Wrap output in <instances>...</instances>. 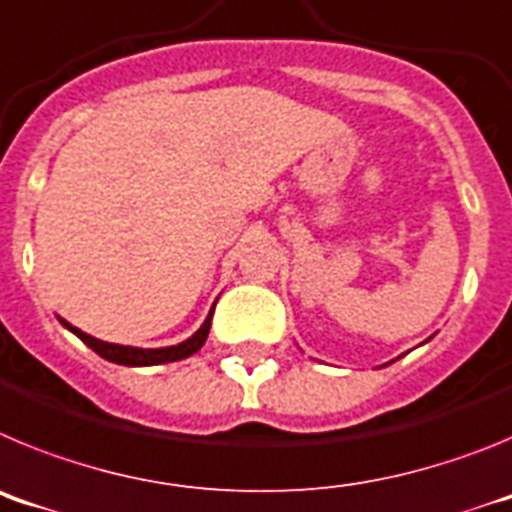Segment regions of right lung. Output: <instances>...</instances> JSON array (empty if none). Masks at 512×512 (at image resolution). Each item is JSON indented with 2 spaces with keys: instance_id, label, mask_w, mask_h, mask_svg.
Wrapping results in <instances>:
<instances>
[{
  "instance_id": "add662e5",
  "label": "right lung",
  "mask_w": 512,
  "mask_h": 512,
  "mask_svg": "<svg viewBox=\"0 0 512 512\" xmlns=\"http://www.w3.org/2000/svg\"><path fill=\"white\" fill-rule=\"evenodd\" d=\"M71 333L81 338V341L87 343L92 351H97L102 359L112 361V364H122V366H153V364H169V361H179V359H187V356L197 354L202 348V343L207 341V333H210V323H212V312L207 315V320L202 323V328L194 333L192 338H187L184 343L179 346H166V348H133V346H120V343H107V341H99V338L87 336L84 330L74 328L69 325L66 320H61Z\"/></svg>"
}]
</instances>
